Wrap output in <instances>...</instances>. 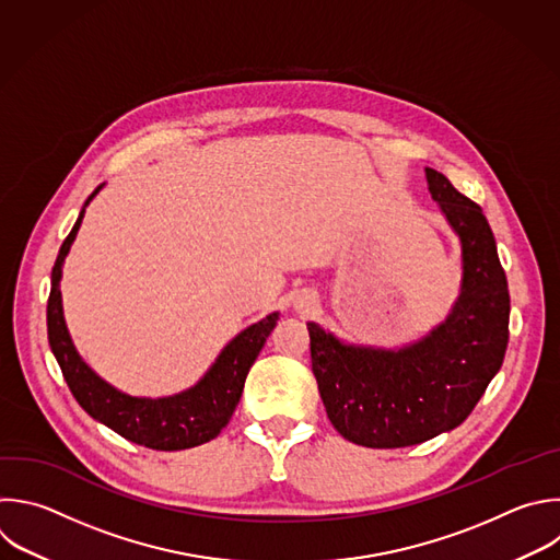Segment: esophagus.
<instances>
[{
	"label": "esophagus",
	"instance_id": "1",
	"mask_svg": "<svg viewBox=\"0 0 560 560\" xmlns=\"http://www.w3.org/2000/svg\"><path fill=\"white\" fill-rule=\"evenodd\" d=\"M303 307H305V305H303V303H299V310H303Z\"/></svg>",
	"mask_w": 560,
	"mask_h": 560
}]
</instances>
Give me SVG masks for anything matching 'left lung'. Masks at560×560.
I'll list each match as a JSON object with an SVG mask.
<instances>
[{"instance_id":"obj_1","label":"left lung","mask_w":560,"mask_h":560,"mask_svg":"<svg viewBox=\"0 0 560 560\" xmlns=\"http://www.w3.org/2000/svg\"><path fill=\"white\" fill-rule=\"evenodd\" d=\"M429 191L462 244L448 316L402 347L355 345L307 323L312 371L334 429L366 448H405L457 429L501 369L510 294L490 224L435 168Z\"/></svg>"}]
</instances>
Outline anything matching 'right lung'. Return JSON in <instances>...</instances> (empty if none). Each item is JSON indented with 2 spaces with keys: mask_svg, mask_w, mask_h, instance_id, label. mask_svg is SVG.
Returning <instances> with one entry per match:
<instances>
[{
  "mask_svg": "<svg viewBox=\"0 0 560 560\" xmlns=\"http://www.w3.org/2000/svg\"><path fill=\"white\" fill-rule=\"evenodd\" d=\"M105 184L96 186L85 200L79 220L66 237L52 268V288L48 299V340L63 371V378L88 416L105 424L120 438L153 448L184 451L215 440L233 418L240 405L244 383L253 362L257 360L266 338L279 320V312L253 323L240 331L215 358L207 374L189 389L164 398H136L105 383L81 358L63 318L61 277L63 261L81 229L85 207L96 198Z\"/></svg>",
  "mask_w": 560,
  "mask_h": 560,
  "instance_id": "1",
  "label": "right lung"
}]
</instances>
